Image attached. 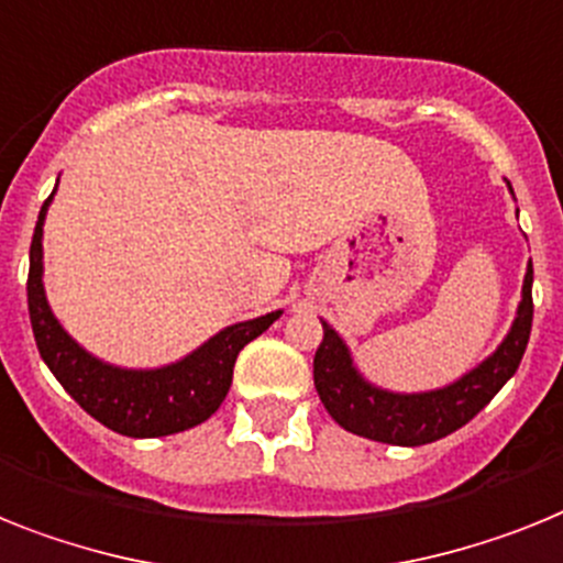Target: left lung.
I'll return each instance as SVG.
<instances>
[{
    "label": "left lung",
    "mask_w": 563,
    "mask_h": 563,
    "mask_svg": "<svg viewBox=\"0 0 563 563\" xmlns=\"http://www.w3.org/2000/svg\"><path fill=\"white\" fill-rule=\"evenodd\" d=\"M320 323H323V343L314 352V389L323 400L325 412L340 427L369 441L395 443V446L441 441L470 423L518 369L532 332V260L523 274L521 303L507 338L500 340V346L484 363L443 389L404 395L369 384L354 366L343 338L325 320Z\"/></svg>",
    "instance_id": "left-lung-1"
}]
</instances>
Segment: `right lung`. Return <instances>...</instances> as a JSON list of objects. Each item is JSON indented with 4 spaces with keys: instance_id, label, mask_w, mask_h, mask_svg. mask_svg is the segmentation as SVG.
<instances>
[{
    "instance_id": "obj_1",
    "label": "right lung",
    "mask_w": 563,
    "mask_h": 563,
    "mask_svg": "<svg viewBox=\"0 0 563 563\" xmlns=\"http://www.w3.org/2000/svg\"><path fill=\"white\" fill-rule=\"evenodd\" d=\"M54 200L51 194L40 211L31 240V268H27V311L33 338L42 361L63 384L70 398L102 427L129 438H163L186 432L220 409L229 395L234 361L240 349L263 334L283 311H268L263 318L225 325L183 361L159 369H122L85 352L65 332L45 297L42 283V225Z\"/></svg>"
}]
</instances>
